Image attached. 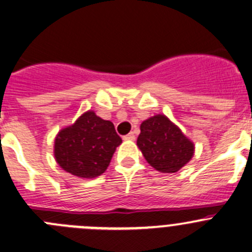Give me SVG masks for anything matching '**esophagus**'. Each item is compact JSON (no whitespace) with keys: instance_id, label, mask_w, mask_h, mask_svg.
Segmentation results:
<instances>
[{"instance_id":"34e87169","label":"esophagus","mask_w":252,"mask_h":252,"mask_svg":"<svg viewBox=\"0 0 252 252\" xmlns=\"http://www.w3.org/2000/svg\"><path fill=\"white\" fill-rule=\"evenodd\" d=\"M124 140H135V134L134 133H129L126 135L123 136Z\"/></svg>"}]
</instances>
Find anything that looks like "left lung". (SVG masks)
Wrapping results in <instances>:
<instances>
[{"label": "left lung", "instance_id": "8db88e82", "mask_svg": "<svg viewBox=\"0 0 252 252\" xmlns=\"http://www.w3.org/2000/svg\"><path fill=\"white\" fill-rule=\"evenodd\" d=\"M136 145L150 166L162 173H175L191 159L194 142L164 114H156L140 126Z\"/></svg>", "mask_w": 252, "mask_h": 252}]
</instances>
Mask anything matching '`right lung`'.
<instances>
[{
	"label": "right lung",
	"instance_id": "right-lung-1",
	"mask_svg": "<svg viewBox=\"0 0 252 252\" xmlns=\"http://www.w3.org/2000/svg\"><path fill=\"white\" fill-rule=\"evenodd\" d=\"M122 139L113 123L94 111L81 114L55 139V158L62 169L79 178H96L107 169Z\"/></svg>",
	"mask_w": 252,
	"mask_h": 252
}]
</instances>
